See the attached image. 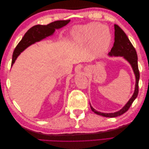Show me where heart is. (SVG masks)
<instances>
[{
	"mask_svg": "<svg viewBox=\"0 0 149 149\" xmlns=\"http://www.w3.org/2000/svg\"><path fill=\"white\" fill-rule=\"evenodd\" d=\"M75 40L82 43H91L97 52H103L110 45L112 35L106 25L96 22L76 26L72 31Z\"/></svg>",
	"mask_w": 149,
	"mask_h": 149,
	"instance_id": "b5f03b06",
	"label": "heart"
}]
</instances>
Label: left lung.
<instances>
[{
    "instance_id": "obj_1",
    "label": "left lung",
    "mask_w": 149,
    "mask_h": 149,
    "mask_svg": "<svg viewBox=\"0 0 149 149\" xmlns=\"http://www.w3.org/2000/svg\"><path fill=\"white\" fill-rule=\"evenodd\" d=\"M114 30L115 37L114 45L112 47L111 52L108 54V55L109 56H122L129 62L133 70L135 76H136V85H135V90L133 95L128 102L125 104V106L120 110L113 112V113H104V112L97 111L91 106V104L89 102L91 109L94 113L97 115L106 117V118H116V117L121 116L125 113L126 111H128L134 101L136 100L139 93V81L140 74L138 68L137 55L136 49L134 48L127 36L126 35L124 31L121 29L120 26L115 24Z\"/></svg>"
}]
</instances>
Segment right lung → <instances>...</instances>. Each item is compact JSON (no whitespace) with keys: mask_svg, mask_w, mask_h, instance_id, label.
Returning <instances> with one entry per match:
<instances>
[{"mask_svg":"<svg viewBox=\"0 0 149 149\" xmlns=\"http://www.w3.org/2000/svg\"><path fill=\"white\" fill-rule=\"evenodd\" d=\"M70 22L68 20H58L52 22L47 25H37L30 28L24 35L21 41L17 45L13 53L12 66L14 63L17 57L25 49L34 44L38 42L49 36L52 35L56 29H60L66 25Z\"/></svg>","mask_w":149,"mask_h":149,"instance_id":"1","label":"right lung"}]
</instances>
